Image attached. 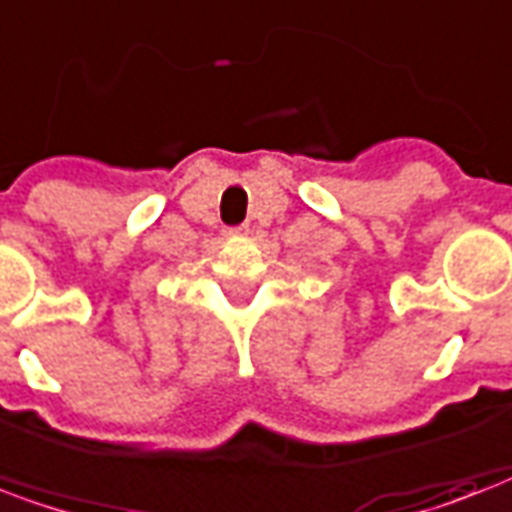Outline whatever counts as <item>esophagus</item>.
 Here are the masks:
<instances>
[{
    "mask_svg": "<svg viewBox=\"0 0 512 512\" xmlns=\"http://www.w3.org/2000/svg\"><path fill=\"white\" fill-rule=\"evenodd\" d=\"M247 230L249 228H228V236H233V239H236V236H247Z\"/></svg>",
    "mask_w": 512,
    "mask_h": 512,
    "instance_id": "obj_1",
    "label": "esophagus"
}]
</instances>
